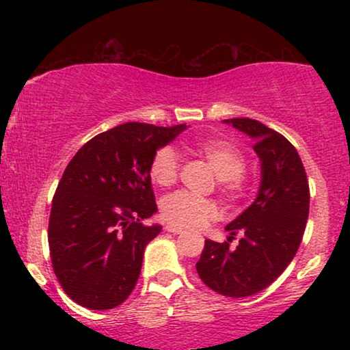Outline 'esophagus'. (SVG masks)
I'll return each mask as SVG.
<instances>
[{
  "instance_id": "34e87169",
  "label": "esophagus",
  "mask_w": 350,
  "mask_h": 350,
  "mask_svg": "<svg viewBox=\"0 0 350 350\" xmlns=\"http://www.w3.org/2000/svg\"><path fill=\"white\" fill-rule=\"evenodd\" d=\"M166 228L167 232H171V234H176V235H179V234H184V228H180V227H176V226H166L164 227Z\"/></svg>"
}]
</instances>
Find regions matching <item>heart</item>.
Returning a JSON list of instances; mask_svg holds the SVG:
<instances>
[{
  "label": "heart",
  "mask_w": 350,
  "mask_h": 350,
  "mask_svg": "<svg viewBox=\"0 0 350 350\" xmlns=\"http://www.w3.org/2000/svg\"><path fill=\"white\" fill-rule=\"evenodd\" d=\"M187 151L200 156L211 164L217 178L220 179V187L227 194H240L247 183L243 176V154L234 143L224 138H202L184 143ZM179 158L178 152L171 146L159 148L152 154L150 163V176L152 183L161 187H167L178 178ZM161 214L171 226L184 228H198L214 220L219 208L211 199H202L189 192H174L164 198L161 204Z\"/></svg>",
  "instance_id": "obj_1"
}]
</instances>
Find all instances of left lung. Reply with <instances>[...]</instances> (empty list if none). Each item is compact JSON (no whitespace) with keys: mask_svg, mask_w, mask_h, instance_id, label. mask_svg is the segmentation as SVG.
<instances>
[{"mask_svg":"<svg viewBox=\"0 0 350 350\" xmlns=\"http://www.w3.org/2000/svg\"><path fill=\"white\" fill-rule=\"evenodd\" d=\"M224 123L255 142L262 179L255 200L226 227L228 242L239 235V245L206 240L196 270L219 295L245 298L270 286L295 258L308 222L309 186L298 151L283 135L252 118Z\"/></svg>","mask_w":350,"mask_h":350,"instance_id":"8db88e82","label":"left lung"}]
</instances>
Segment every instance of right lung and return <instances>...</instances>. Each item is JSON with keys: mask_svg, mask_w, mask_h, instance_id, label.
<instances>
[{"mask_svg": "<svg viewBox=\"0 0 350 350\" xmlns=\"http://www.w3.org/2000/svg\"><path fill=\"white\" fill-rule=\"evenodd\" d=\"M186 128L123 123L70 159L52 199L47 235L55 276L80 306L111 309L133 291L144 247L161 232L159 224H142L158 212L151 158Z\"/></svg>", "mask_w": 350, "mask_h": 350, "instance_id": "obj_1", "label": "right lung"}]
</instances>
